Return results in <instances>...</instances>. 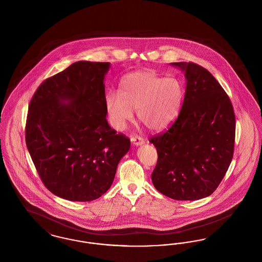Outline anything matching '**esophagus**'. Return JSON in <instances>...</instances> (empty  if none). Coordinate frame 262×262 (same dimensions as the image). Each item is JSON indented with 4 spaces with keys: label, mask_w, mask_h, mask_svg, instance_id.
Returning a JSON list of instances; mask_svg holds the SVG:
<instances>
[{
    "label": "esophagus",
    "mask_w": 262,
    "mask_h": 262,
    "mask_svg": "<svg viewBox=\"0 0 262 262\" xmlns=\"http://www.w3.org/2000/svg\"><path fill=\"white\" fill-rule=\"evenodd\" d=\"M130 141H132V143L135 145V146H139V145H142V144H144L145 143V140L142 138V137H133L130 138Z\"/></svg>",
    "instance_id": "34e87169"
}]
</instances>
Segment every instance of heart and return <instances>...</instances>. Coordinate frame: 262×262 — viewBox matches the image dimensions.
<instances>
[{"label": "heart", "mask_w": 262, "mask_h": 262, "mask_svg": "<svg viewBox=\"0 0 262 262\" xmlns=\"http://www.w3.org/2000/svg\"><path fill=\"white\" fill-rule=\"evenodd\" d=\"M184 96L185 89L179 78L143 71L125 76L120 94L109 92L105 106L111 125L118 130L125 129L137 110L141 124L150 130L160 132L178 118Z\"/></svg>", "instance_id": "1"}]
</instances>
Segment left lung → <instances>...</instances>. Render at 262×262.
Segmentation results:
<instances>
[{"mask_svg":"<svg viewBox=\"0 0 262 262\" xmlns=\"http://www.w3.org/2000/svg\"><path fill=\"white\" fill-rule=\"evenodd\" d=\"M186 76L181 112L162 135L152 137L158 161L151 174L155 188L176 200L209 196L232 162L236 120L224 89L204 68L171 62Z\"/></svg>","mask_w":262,"mask_h":262,"instance_id":"obj_1","label":"left lung"}]
</instances>
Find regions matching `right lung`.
Returning a JSON list of instances; mask_svg holds the SVG:
<instances>
[{
	"label": "right lung",
	"instance_id": "add662e5",
	"mask_svg": "<svg viewBox=\"0 0 262 262\" xmlns=\"http://www.w3.org/2000/svg\"><path fill=\"white\" fill-rule=\"evenodd\" d=\"M110 62H74L40 84L28 107L26 146L45 187L71 201H91L112 186L130 141L106 119Z\"/></svg>",
	"mask_w": 262,
	"mask_h": 262
}]
</instances>
